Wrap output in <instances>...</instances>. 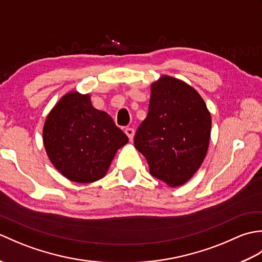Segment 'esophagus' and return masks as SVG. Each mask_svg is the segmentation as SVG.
<instances>
[{
  "mask_svg": "<svg viewBox=\"0 0 262 262\" xmlns=\"http://www.w3.org/2000/svg\"><path fill=\"white\" fill-rule=\"evenodd\" d=\"M125 133H126V135L128 136V138H129V141H133V138H134V136H135V129H134V128L128 127V128H126V129H125Z\"/></svg>",
  "mask_w": 262,
  "mask_h": 262,
  "instance_id": "1",
  "label": "esophagus"
}]
</instances>
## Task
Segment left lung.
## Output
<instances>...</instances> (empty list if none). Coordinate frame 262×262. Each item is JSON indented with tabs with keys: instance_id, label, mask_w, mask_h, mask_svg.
I'll return each instance as SVG.
<instances>
[{
	"instance_id": "left-lung-1",
	"label": "left lung",
	"mask_w": 262,
	"mask_h": 262,
	"mask_svg": "<svg viewBox=\"0 0 262 262\" xmlns=\"http://www.w3.org/2000/svg\"><path fill=\"white\" fill-rule=\"evenodd\" d=\"M210 128V114L199 93L185 82L162 76L151 86L148 114L134 144L146 158L149 173L178 187L202 165Z\"/></svg>"
}]
</instances>
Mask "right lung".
Instances as JSON below:
<instances>
[{
    "label": "right lung",
    "mask_w": 262,
    "mask_h": 262,
    "mask_svg": "<svg viewBox=\"0 0 262 262\" xmlns=\"http://www.w3.org/2000/svg\"><path fill=\"white\" fill-rule=\"evenodd\" d=\"M49 160L71 181L89 183L104 177L117 149L128 137L89 94L70 92L49 113L42 130Z\"/></svg>",
    "instance_id": "add662e5"
}]
</instances>
